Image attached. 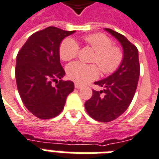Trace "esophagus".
<instances>
[{"instance_id": "34e87169", "label": "esophagus", "mask_w": 159, "mask_h": 159, "mask_svg": "<svg viewBox=\"0 0 159 159\" xmlns=\"http://www.w3.org/2000/svg\"><path fill=\"white\" fill-rule=\"evenodd\" d=\"M74 86H75V88H76V89H81V88H82V85L77 83H75Z\"/></svg>"}]
</instances>
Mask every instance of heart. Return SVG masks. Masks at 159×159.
I'll list each match as a JSON object with an SVG mask.
<instances>
[{"label":"heart","instance_id":"heart-1","mask_svg":"<svg viewBox=\"0 0 159 159\" xmlns=\"http://www.w3.org/2000/svg\"><path fill=\"white\" fill-rule=\"evenodd\" d=\"M84 42L90 46L95 55L93 62L96 63L101 72L111 75L117 70L123 62V52L122 49L112 46V41L108 36L97 33L84 37ZM79 51V46L75 40L66 38L59 47V56L63 60L70 61L75 59ZM67 76L76 83L84 84L96 79L99 70L95 65H85L81 62H73L66 68Z\"/></svg>","mask_w":159,"mask_h":159}]
</instances>
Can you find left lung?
Segmentation results:
<instances>
[{
    "instance_id": "1",
    "label": "left lung",
    "mask_w": 159,
    "mask_h": 159,
    "mask_svg": "<svg viewBox=\"0 0 159 159\" xmlns=\"http://www.w3.org/2000/svg\"><path fill=\"white\" fill-rule=\"evenodd\" d=\"M105 30L121 43L123 62L113 74L94 83L103 89L93 90L92 97L85 102V109L92 118L107 123L117 118L129 107L140 76V63L135 46L122 34L108 28Z\"/></svg>"
}]
</instances>
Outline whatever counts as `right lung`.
Here are the masks:
<instances>
[{
  "instance_id": "right-lung-1",
  "label": "right lung",
  "mask_w": 159,
  "mask_h": 159,
  "mask_svg": "<svg viewBox=\"0 0 159 159\" xmlns=\"http://www.w3.org/2000/svg\"><path fill=\"white\" fill-rule=\"evenodd\" d=\"M74 32L48 27L30 36L17 55L15 76L19 95L26 108L38 118L57 117L74 90L73 82L61 80L66 72L59 58L62 40Z\"/></svg>"
}]
</instances>
